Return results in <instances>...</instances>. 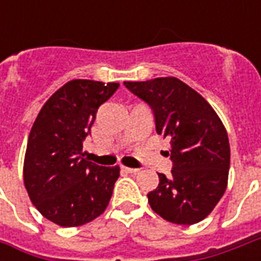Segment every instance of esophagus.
Returning <instances> with one entry per match:
<instances>
[{"instance_id": "1", "label": "esophagus", "mask_w": 261, "mask_h": 261, "mask_svg": "<svg viewBox=\"0 0 261 261\" xmlns=\"http://www.w3.org/2000/svg\"><path fill=\"white\" fill-rule=\"evenodd\" d=\"M121 170L125 172V173H131V175H136L138 169H134V168H125V166H121Z\"/></svg>"}]
</instances>
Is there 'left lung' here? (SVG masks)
Here are the masks:
<instances>
[{
  "label": "left lung",
  "instance_id": "obj_1",
  "mask_svg": "<svg viewBox=\"0 0 261 261\" xmlns=\"http://www.w3.org/2000/svg\"><path fill=\"white\" fill-rule=\"evenodd\" d=\"M124 86L151 108L155 130L170 141L172 172L158 173V187L147 194L149 205L173 224L200 222L228 183L230 149L222 121L200 93L175 76Z\"/></svg>",
  "mask_w": 261,
  "mask_h": 261
}]
</instances>
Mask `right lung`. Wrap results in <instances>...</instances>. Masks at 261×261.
I'll use <instances>...</instances> for the list:
<instances>
[{"instance_id":"right-lung-1","label":"right lung","mask_w":261,"mask_h":261,"mask_svg":"<svg viewBox=\"0 0 261 261\" xmlns=\"http://www.w3.org/2000/svg\"><path fill=\"white\" fill-rule=\"evenodd\" d=\"M117 82L74 80L44 103L26 148L23 180L44 218L65 228L80 226L106 210L119 166L89 162L82 155L97 109L119 89Z\"/></svg>"}]
</instances>
